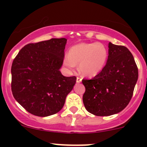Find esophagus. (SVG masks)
I'll list each match as a JSON object with an SVG mask.
<instances>
[{"instance_id":"34e87169","label":"esophagus","mask_w":147,"mask_h":147,"mask_svg":"<svg viewBox=\"0 0 147 147\" xmlns=\"http://www.w3.org/2000/svg\"><path fill=\"white\" fill-rule=\"evenodd\" d=\"M76 82H78V83H80L81 82H82V78H79V77H78V78H77Z\"/></svg>"}]
</instances>
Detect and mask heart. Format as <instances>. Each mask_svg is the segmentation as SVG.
Segmentation results:
<instances>
[{
  "mask_svg": "<svg viewBox=\"0 0 147 147\" xmlns=\"http://www.w3.org/2000/svg\"><path fill=\"white\" fill-rule=\"evenodd\" d=\"M109 57L107 47L101 43L82 42L69 48L68 57L63 59V65L72 71L76 65L83 75L94 76L100 73L106 66Z\"/></svg>",
  "mask_w": 147,
  "mask_h": 147,
  "instance_id": "heart-1",
  "label": "heart"
}]
</instances>
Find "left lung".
<instances>
[{"label":"left lung","instance_id":"obj_1","mask_svg":"<svg viewBox=\"0 0 147 147\" xmlns=\"http://www.w3.org/2000/svg\"><path fill=\"white\" fill-rule=\"evenodd\" d=\"M106 66L92 79H83L85 109L96 116H110L122 111L133 95L138 68L131 52L109 42Z\"/></svg>","mask_w":147,"mask_h":147}]
</instances>
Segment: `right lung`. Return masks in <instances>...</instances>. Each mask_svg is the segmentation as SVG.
Wrapping results in <instances>:
<instances>
[{
  "label": "right lung",
  "instance_id": "add662e5",
  "mask_svg": "<svg viewBox=\"0 0 147 147\" xmlns=\"http://www.w3.org/2000/svg\"><path fill=\"white\" fill-rule=\"evenodd\" d=\"M66 38H52L23 47L11 67V90L16 100L32 115L47 117L62 109L76 77H65Z\"/></svg>",
  "mask_w": 147,
  "mask_h": 147
}]
</instances>
